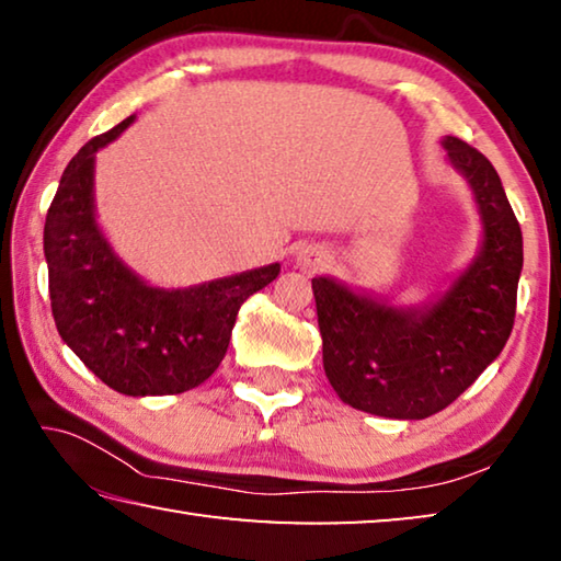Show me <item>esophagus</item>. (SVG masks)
Segmentation results:
<instances>
[{"mask_svg":"<svg viewBox=\"0 0 561 561\" xmlns=\"http://www.w3.org/2000/svg\"><path fill=\"white\" fill-rule=\"evenodd\" d=\"M324 262V252L317 250V247H304L297 254V264L301 270H317Z\"/></svg>","mask_w":561,"mask_h":561,"instance_id":"obj_1","label":"esophagus"}]
</instances>
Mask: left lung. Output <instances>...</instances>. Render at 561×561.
<instances>
[{
    "label": "left lung",
    "mask_w": 561,
    "mask_h": 561,
    "mask_svg": "<svg viewBox=\"0 0 561 561\" xmlns=\"http://www.w3.org/2000/svg\"><path fill=\"white\" fill-rule=\"evenodd\" d=\"M448 163L468 180L482 242L440 297L398 307L331 277H314L324 371L356 411L423 421L448 408L505 348L515 324L522 230L490 160L445 136Z\"/></svg>",
    "instance_id": "1"
}]
</instances>
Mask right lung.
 <instances>
[{"label":"right lung","instance_id":"1","mask_svg":"<svg viewBox=\"0 0 561 561\" xmlns=\"http://www.w3.org/2000/svg\"><path fill=\"white\" fill-rule=\"evenodd\" d=\"M136 116L91 138L66 165L44 225L51 314L89 371L123 396H173L215 374L242 304L277 279L279 262L193 287L138 277L96 220V153Z\"/></svg>","mask_w":561,"mask_h":561}]
</instances>
